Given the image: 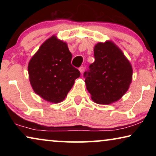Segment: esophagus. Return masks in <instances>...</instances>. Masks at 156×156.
I'll return each instance as SVG.
<instances>
[{
    "label": "esophagus",
    "mask_w": 156,
    "mask_h": 156,
    "mask_svg": "<svg viewBox=\"0 0 156 156\" xmlns=\"http://www.w3.org/2000/svg\"><path fill=\"white\" fill-rule=\"evenodd\" d=\"M79 70H80V73L82 74L83 72H84V67H80V68H79Z\"/></svg>",
    "instance_id": "1"
}]
</instances>
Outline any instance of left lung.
<instances>
[{
	"label": "left lung",
	"mask_w": 156,
	"mask_h": 156,
	"mask_svg": "<svg viewBox=\"0 0 156 156\" xmlns=\"http://www.w3.org/2000/svg\"><path fill=\"white\" fill-rule=\"evenodd\" d=\"M94 55L95 61L84 73L87 90L97 104L114 103L129 88L133 74L131 63L112 41L97 43Z\"/></svg>",
	"instance_id": "1"
}]
</instances>
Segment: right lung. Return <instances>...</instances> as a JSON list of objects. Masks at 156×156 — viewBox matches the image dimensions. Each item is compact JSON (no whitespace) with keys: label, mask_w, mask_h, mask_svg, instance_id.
<instances>
[{"label":"right lung","mask_w":156,"mask_h":156,"mask_svg":"<svg viewBox=\"0 0 156 156\" xmlns=\"http://www.w3.org/2000/svg\"><path fill=\"white\" fill-rule=\"evenodd\" d=\"M72 58L67 43L55 35L44 42L28 64L34 91L52 103L63 101L80 76V71L71 65Z\"/></svg>","instance_id":"add662e5"}]
</instances>
